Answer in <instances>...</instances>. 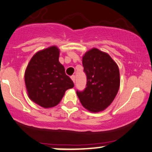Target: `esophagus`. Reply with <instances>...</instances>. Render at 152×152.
Listing matches in <instances>:
<instances>
[{
	"mask_svg": "<svg viewBox=\"0 0 152 152\" xmlns=\"http://www.w3.org/2000/svg\"><path fill=\"white\" fill-rule=\"evenodd\" d=\"M71 79H72V81H73V82L75 83V80H76V76H74V75H73V76H71Z\"/></svg>",
	"mask_w": 152,
	"mask_h": 152,
	"instance_id": "34e87169",
	"label": "esophagus"
}]
</instances>
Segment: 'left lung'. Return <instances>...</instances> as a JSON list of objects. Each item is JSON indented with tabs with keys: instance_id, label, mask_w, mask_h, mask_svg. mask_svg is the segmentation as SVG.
I'll return each instance as SVG.
<instances>
[{
	"instance_id": "8db88e82",
	"label": "left lung",
	"mask_w": 152,
	"mask_h": 152,
	"mask_svg": "<svg viewBox=\"0 0 152 152\" xmlns=\"http://www.w3.org/2000/svg\"><path fill=\"white\" fill-rule=\"evenodd\" d=\"M86 88L76 91L81 104L92 113L104 110L114 100L120 87L118 65L107 53L93 48L83 56Z\"/></svg>"
}]
</instances>
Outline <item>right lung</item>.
I'll list each match as a JSON object with an SVG mask.
<instances>
[{
    "label": "right lung",
    "mask_w": 152,
    "mask_h": 152,
    "mask_svg": "<svg viewBox=\"0 0 152 152\" xmlns=\"http://www.w3.org/2000/svg\"><path fill=\"white\" fill-rule=\"evenodd\" d=\"M59 53L56 46L37 52L25 71V84L29 98L45 108L57 105L65 91L74 86L58 61Z\"/></svg>",
    "instance_id": "1"
}]
</instances>
